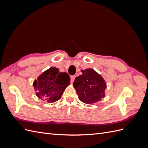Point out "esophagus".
<instances>
[{
	"instance_id": "esophagus-1",
	"label": "esophagus",
	"mask_w": 148,
	"mask_h": 148,
	"mask_svg": "<svg viewBox=\"0 0 148 148\" xmlns=\"http://www.w3.org/2000/svg\"><path fill=\"white\" fill-rule=\"evenodd\" d=\"M75 77H76V76H75V75H73V76H71V77H70V79H71V83H72L73 82H74V80H75Z\"/></svg>"
}]
</instances>
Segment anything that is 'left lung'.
<instances>
[{"label":"left lung","instance_id":"obj_1","mask_svg":"<svg viewBox=\"0 0 148 148\" xmlns=\"http://www.w3.org/2000/svg\"><path fill=\"white\" fill-rule=\"evenodd\" d=\"M82 75L75 79L73 86L79 99L88 104H95L105 97L107 84L104 78L95 70H82Z\"/></svg>","mask_w":148,"mask_h":148}]
</instances>
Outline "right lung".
<instances>
[{
    "label": "right lung",
    "mask_w": 148,
    "mask_h": 148,
    "mask_svg": "<svg viewBox=\"0 0 148 148\" xmlns=\"http://www.w3.org/2000/svg\"><path fill=\"white\" fill-rule=\"evenodd\" d=\"M70 82L68 73L59 72L57 68L51 67L34 80L33 86L38 98L52 103L60 99Z\"/></svg>",
    "instance_id": "right-lung-1"
}]
</instances>
